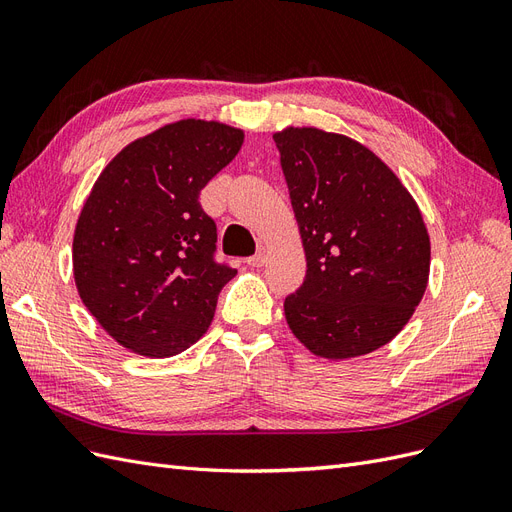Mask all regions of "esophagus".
Instances as JSON below:
<instances>
[{"label":"esophagus","mask_w":512,"mask_h":512,"mask_svg":"<svg viewBox=\"0 0 512 512\" xmlns=\"http://www.w3.org/2000/svg\"><path fill=\"white\" fill-rule=\"evenodd\" d=\"M267 258H269V250H267L265 245H260L258 252L254 256L247 258V265H250V267H262L267 262Z\"/></svg>","instance_id":"obj_1"}]
</instances>
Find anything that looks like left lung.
<instances>
[{
	"label": "left lung",
	"mask_w": 512,
	"mask_h": 512,
	"mask_svg": "<svg viewBox=\"0 0 512 512\" xmlns=\"http://www.w3.org/2000/svg\"><path fill=\"white\" fill-rule=\"evenodd\" d=\"M307 275L286 297L294 337L331 361L389 344L421 303L431 245L412 194L374 151L318 128L273 134Z\"/></svg>",
	"instance_id": "1"
}]
</instances>
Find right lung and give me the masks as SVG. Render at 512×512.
Masks as SVG:
<instances>
[{"label": "right lung", "mask_w": 512, "mask_h": 512, "mask_svg": "<svg viewBox=\"0 0 512 512\" xmlns=\"http://www.w3.org/2000/svg\"><path fill=\"white\" fill-rule=\"evenodd\" d=\"M241 145L239 128L181 119L123 147L91 188L74 228V282L123 348L164 359L209 329L237 271L213 260L218 228L198 196Z\"/></svg>", "instance_id": "right-lung-1"}]
</instances>
